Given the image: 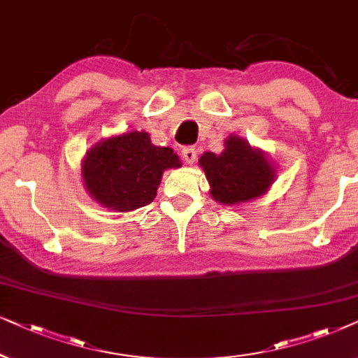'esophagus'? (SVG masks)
<instances>
[{"label": "esophagus", "mask_w": 358, "mask_h": 358, "mask_svg": "<svg viewBox=\"0 0 358 358\" xmlns=\"http://www.w3.org/2000/svg\"><path fill=\"white\" fill-rule=\"evenodd\" d=\"M182 157H183V160L187 162V164H189V165L194 164V160H196V149H194L193 145L183 147Z\"/></svg>", "instance_id": "34e87169"}]
</instances>
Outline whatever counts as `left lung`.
Wrapping results in <instances>:
<instances>
[{
  "label": "left lung",
  "mask_w": 358,
  "mask_h": 358,
  "mask_svg": "<svg viewBox=\"0 0 358 358\" xmlns=\"http://www.w3.org/2000/svg\"><path fill=\"white\" fill-rule=\"evenodd\" d=\"M199 165L211 185L213 198L222 204L244 203L260 196L275 178V171L264 154L234 136L226 141V149L219 155L213 152L203 154Z\"/></svg>",
  "instance_id": "obj_1"
}]
</instances>
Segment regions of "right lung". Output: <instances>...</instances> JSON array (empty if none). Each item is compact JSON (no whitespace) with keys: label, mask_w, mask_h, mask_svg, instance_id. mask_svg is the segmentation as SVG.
<instances>
[{"label":"right lung","mask_w":358,"mask_h":358,"mask_svg":"<svg viewBox=\"0 0 358 358\" xmlns=\"http://www.w3.org/2000/svg\"><path fill=\"white\" fill-rule=\"evenodd\" d=\"M180 165L173 150L155 147L147 132L134 131L93 147L82 175L98 203L124 213L154 201L164 170Z\"/></svg>","instance_id":"add662e5"}]
</instances>
